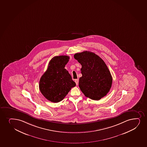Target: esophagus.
Returning a JSON list of instances; mask_svg holds the SVG:
<instances>
[{"instance_id":"34e87169","label":"esophagus","mask_w":147,"mask_h":147,"mask_svg":"<svg viewBox=\"0 0 147 147\" xmlns=\"http://www.w3.org/2000/svg\"><path fill=\"white\" fill-rule=\"evenodd\" d=\"M75 83H76V85H78V84H79V79H76L75 80Z\"/></svg>"}]
</instances>
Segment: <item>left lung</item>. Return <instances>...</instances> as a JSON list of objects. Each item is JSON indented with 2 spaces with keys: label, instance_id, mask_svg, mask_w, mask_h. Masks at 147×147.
<instances>
[{
  "label": "left lung",
  "instance_id": "8db88e82",
  "mask_svg": "<svg viewBox=\"0 0 147 147\" xmlns=\"http://www.w3.org/2000/svg\"><path fill=\"white\" fill-rule=\"evenodd\" d=\"M75 59L81 64L82 76L79 86L86 96L99 100L107 95L112 84V77L108 68L101 57L89 52L77 53Z\"/></svg>",
  "mask_w": 147,
  "mask_h": 147
}]
</instances>
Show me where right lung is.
<instances>
[{"label":"right lung","mask_w":147,"mask_h":147,"mask_svg":"<svg viewBox=\"0 0 147 147\" xmlns=\"http://www.w3.org/2000/svg\"><path fill=\"white\" fill-rule=\"evenodd\" d=\"M69 57L56 56L49 63L47 70L40 78L39 89L46 98L54 103L63 100L73 87L76 86L68 71L65 69Z\"/></svg>","instance_id":"1"}]
</instances>
